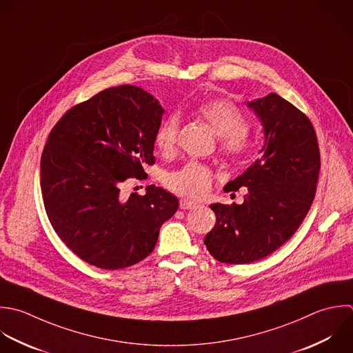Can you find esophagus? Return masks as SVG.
Wrapping results in <instances>:
<instances>
[{
  "mask_svg": "<svg viewBox=\"0 0 353 353\" xmlns=\"http://www.w3.org/2000/svg\"><path fill=\"white\" fill-rule=\"evenodd\" d=\"M196 206H198V203L194 202V201H190V199H181V201H180V208H181L183 210H185V209H194V208H196Z\"/></svg>",
  "mask_w": 353,
  "mask_h": 353,
  "instance_id": "esophagus-1",
  "label": "esophagus"
}]
</instances>
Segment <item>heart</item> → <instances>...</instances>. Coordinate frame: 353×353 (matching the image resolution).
I'll return each mask as SVG.
<instances>
[{"mask_svg":"<svg viewBox=\"0 0 353 353\" xmlns=\"http://www.w3.org/2000/svg\"><path fill=\"white\" fill-rule=\"evenodd\" d=\"M201 115L220 137L221 151L230 157H242L250 148L246 136L249 123L242 111L231 101L223 99L208 100L196 105ZM181 118L177 112L168 115L157 128L155 144L163 152H172L176 147ZM212 170L196 161L185 163L183 168L165 176V184L169 190L192 198L205 195L212 185Z\"/></svg>","mask_w":353,"mask_h":353,"instance_id":"obj_1","label":"heart"}]
</instances>
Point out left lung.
<instances>
[{
  "label": "left lung",
  "instance_id": "8db88e82",
  "mask_svg": "<svg viewBox=\"0 0 353 353\" xmlns=\"http://www.w3.org/2000/svg\"><path fill=\"white\" fill-rule=\"evenodd\" d=\"M264 130L259 158L224 191L248 188L243 203H213L214 228L205 236L220 263L249 264L279 249L305 219L316 192L321 154L311 121L276 93L248 101Z\"/></svg>",
  "mask_w": 353,
  "mask_h": 353
}]
</instances>
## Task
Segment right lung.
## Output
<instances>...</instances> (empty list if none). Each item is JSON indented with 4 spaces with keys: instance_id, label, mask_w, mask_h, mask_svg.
Segmentation results:
<instances>
[{
    "instance_id": "1",
    "label": "right lung",
    "mask_w": 353,
    "mask_h": 353,
    "mask_svg": "<svg viewBox=\"0 0 353 353\" xmlns=\"http://www.w3.org/2000/svg\"><path fill=\"white\" fill-rule=\"evenodd\" d=\"M165 110L139 86L105 89L70 108L41 157V191L59 238L81 260L119 270L144 260L179 208L161 187L122 198V183L147 176Z\"/></svg>"
}]
</instances>
